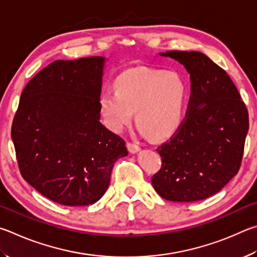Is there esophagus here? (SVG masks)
I'll return each mask as SVG.
<instances>
[{"instance_id":"obj_1","label":"esophagus","mask_w":257,"mask_h":257,"mask_svg":"<svg viewBox=\"0 0 257 257\" xmlns=\"http://www.w3.org/2000/svg\"><path fill=\"white\" fill-rule=\"evenodd\" d=\"M126 147H127V149H128V151L131 152V154H137V152H139L141 150V148L139 147L137 143H131V142H128L127 145H126Z\"/></svg>"}]
</instances>
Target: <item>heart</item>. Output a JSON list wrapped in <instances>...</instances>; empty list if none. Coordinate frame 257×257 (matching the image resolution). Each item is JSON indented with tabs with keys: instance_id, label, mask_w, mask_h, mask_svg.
<instances>
[{
	"instance_id": "b5f03b06",
	"label": "heart",
	"mask_w": 257,
	"mask_h": 257,
	"mask_svg": "<svg viewBox=\"0 0 257 257\" xmlns=\"http://www.w3.org/2000/svg\"><path fill=\"white\" fill-rule=\"evenodd\" d=\"M187 87L174 72L133 69L116 81V90H105L100 110L108 127L120 132L136 112L138 126L154 139L168 138L183 121Z\"/></svg>"
}]
</instances>
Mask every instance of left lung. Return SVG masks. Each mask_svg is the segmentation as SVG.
<instances>
[{"label": "left lung", "instance_id": "8db88e82", "mask_svg": "<svg viewBox=\"0 0 257 257\" xmlns=\"http://www.w3.org/2000/svg\"><path fill=\"white\" fill-rule=\"evenodd\" d=\"M190 73L187 114L177 132L161 145L160 170L152 185L165 200L194 202L218 193L239 170L248 111L236 85L219 65L200 52L160 53Z\"/></svg>", "mask_w": 257, "mask_h": 257}]
</instances>
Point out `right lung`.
<instances>
[{
  "label": "right lung",
  "mask_w": 257,
  "mask_h": 257,
  "mask_svg": "<svg viewBox=\"0 0 257 257\" xmlns=\"http://www.w3.org/2000/svg\"><path fill=\"white\" fill-rule=\"evenodd\" d=\"M105 62L101 56L55 61L21 93L11 130L20 173L56 203H96L114 164L128 155L123 139L100 123Z\"/></svg>",
  "instance_id": "1"
}]
</instances>
